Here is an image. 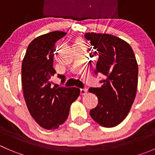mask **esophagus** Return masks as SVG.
I'll return each instance as SVG.
<instances>
[{"label":"esophagus","instance_id":"esophagus-1","mask_svg":"<svg viewBox=\"0 0 155 155\" xmlns=\"http://www.w3.org/2000/svg\"><path fill=\"white\" fill-rule=\"evenodd\" d=\"M87 88H80V94L82 95H85L87 94Z\"/></svg>","mask_w":155,"mask_h":155}]
</instances>
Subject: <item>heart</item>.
<instances>
[{
	"label": "heart",
	"mask_w": 155,
	"mask_h": 155,
	"mask_svg": "<svg viewBox=\"0 0 155 155\" xmlns=\"http://www.w3.org/2000/svg\"><path fill=\"white\" fill-rule=\"evenodd\" d=\"M76 44H82V41L80 40H78L77 41H76Z\"/></svg>",
	"instance_id": "heart-1"
}]
</instances>
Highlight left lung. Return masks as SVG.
I'll list each match as a JSON object with an SVG mask.
<instances>
[{
    "label": "left lung",
    "instance_id": "8db88e82",
    "mask_svg": "<svg viewBox=\"0 0 155 155\" xmlns=\"http://www.w3.org/2000/svg\"><path fill=\"white\" fill-rule=\"evenodd\" d=\"M98 56L95 74L104 76L101 87L88 91L98 98V104L91 109L96 122L105 127L119 124L130 112L137 94L138 65L132 48L124 40L107 34L86 33Z\"/></svg>",
    "mask_w": 155,
    "mask_h": 155
}]
</instances>
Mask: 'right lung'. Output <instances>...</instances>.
Wrapping results in <instances>:
<instances>
[{
  "instance_id": "obj_1",
  "label": "right lung",
  "mask_w": 155,
  "mask_h": 155,
  "mask_svg": "<svg viewBox=\"0 0 155 155\" xmlns=\"http://www.w3.org/2000/svg\"><path fill=\"white\" fill-rule=\"evenodd\" d=\"M67 33L53 31L34 39L28 46L21 65L23 94L31 116L42 127L58 128L68 118L70 105L80 94L78 87L53 86L55 43ZM58 77L65 82L64 75Z\"/></svg>"
}]
</instances>
